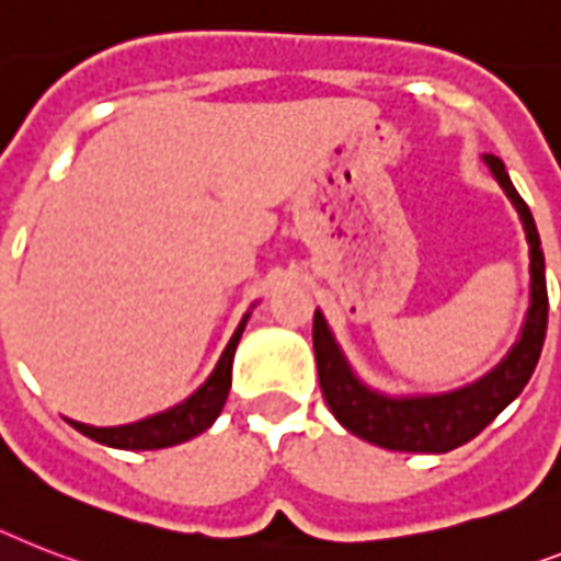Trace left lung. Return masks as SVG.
<instances>
[{"instance_id":"1","label":"left lung","mask_w":561,"mask_h":561,"mask_svg":"<svg viewBox=\"0 0 561 561\" xmlns=\"http://www.w3.org/2000/svg\"><path fill=\"white\" fill-rule=\"evenodd\" d=\"M484 163L516 207L527 244H530V308H527L518 343L490 375L463 389L444 391V394L391 398L383 391L368 389L354 375L325 317L320 311L313 313V354H317L322 398L336 421L368 444L394 449V453H449L490 426L522 394L533 368L539 363L545 331H548V285H545L541 241L530 207L516 193L504 163L495 154H484Z\"/></svg>"}]
</instances>
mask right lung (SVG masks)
<instances>
[{"mask_svg": "<svg viewBox=\"0 0 561 561\" xmlns=\"http://www.w3.org/2000/svg\"><path fill=\"white\" fill-rule=\"evenodd\" d=\"M248 317L250 311L244 313L236 334L230 336V343H227L225 354L218 359V366L213 368V375L207 377V383L193 391L184 403H178V407L167 409L161 414H152V417H144L138 423H126V426H89V423L80 421L68 423L77 432H83L85 438L115 446V449H163V446L184 444V440L202 435L225 409L227 391L233 383V375H230L233 371V354L241 340V331L248 325Z\"/></svg>", "mask_w": 561, "mask_h": 561, "instance_id": "obj_1", "label": "right lung"}]
</instances>
